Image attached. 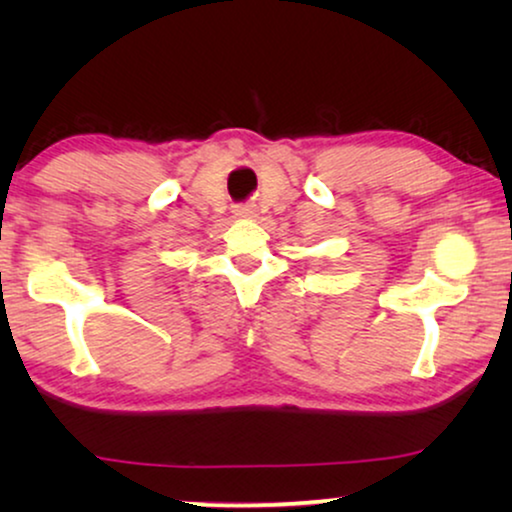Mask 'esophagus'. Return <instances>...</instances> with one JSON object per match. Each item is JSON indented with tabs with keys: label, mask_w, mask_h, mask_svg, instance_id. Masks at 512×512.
I'll list each match as a JSON object with an SVG mask.
<instances>
[{
	"label": "esophagus",
	"mask_w": 512,
	"mask_h": 512,
	"mask_svg": "<svg viewBox=\"0 0 512 512\" xmlns=\"http://www.w3.org/2000/svg\"><path fill=\"white\" fill-rule=\"evenodd\" d=\"M235 214L240 216V219H251V216L256 214V209L251 207V205H242V207H237V209H235Z\"/></svg>",
	"instance_id": "34e87169"
}]
</instances>
